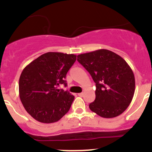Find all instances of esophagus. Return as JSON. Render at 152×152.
I'll return each instance as SVG.
<instances>
[{"mask_svg":"<svg viewBox=\"0 0 152 152\" xmlns=\"http://www.w3.org/2000/svg\"><path fill=\"white\" fill-rule=\"evenodd\" d=\"M78 95H79V96L82 97L83 95V92H80V93H78Z\"/></svg>","mask_w":152,"mask_h":152,"instance_id":"1","label":"esophagus"}]
</instances>
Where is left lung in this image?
I'll use <instances>...</instances> for the list:
<instances>
[{
	"label": "left lung",
	"instance_id": "left-lung-1",
	"mask_svg": "<svg viewBox=\"0 0 152 152\" xmlns=\"http://www.w3.org/2000/svg\"><path fill=\"white\" fill-rule=\"evenodd\" d=\"M77 61L95 83V99L89 109L103 118H114L128 108L135 91L132 69L120 56L100 49L77 55Z\"/></svg>",
	"mask_w": 152,
	"mask_h": 152
}]
</instances>
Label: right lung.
<instances>
[{
    "label": "right lung",
    "instance_id": "obj_1",
    "mask_svg": "<svg viewBox=\"0 0 152 152\" xmlns=\"http://www.w3.org/2000/svg\"><path fill=\"white\" fill-rule=\"evenodd\" d=\"M75 54L48 52L32 61L19 78V97L26 111L38 122L53 123L68 113L75 96L57 86L64 84Z\"/></svg>",
    "mask_w": 152,
    "mask_h": 152
}]
</instances>
